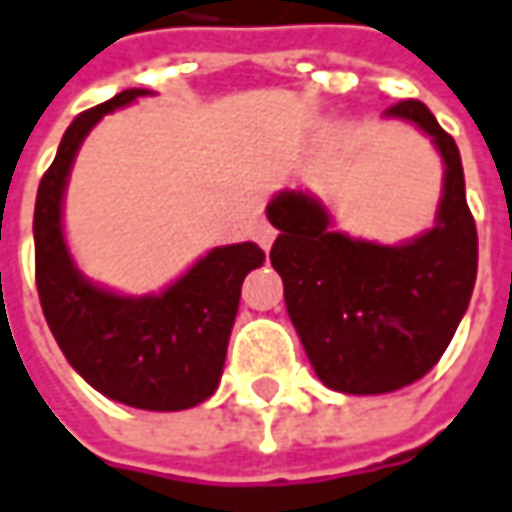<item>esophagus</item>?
Returning <instances> with one entry per match:
<instances>
[{
  "label": "esophagus",
  "instance_id": "34e87169",
  "mask_svg": "<svg viewBox=\"0 0 512 512\" xmlns=\"http://www.w3.org/2000/svg\"><path fill=\"white\" fill-rule=\"evenodd\" d=\"M274 238H277V232H274V226L272 223H266V221H260L257 223V240H260V246L269 252L272 249V243Z\"/></svg>",
  "mask_w": 512,
  "mask_h": 512
}]
</instances>
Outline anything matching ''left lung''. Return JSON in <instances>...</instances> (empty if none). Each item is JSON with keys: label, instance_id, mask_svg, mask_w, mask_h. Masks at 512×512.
Here are the masks:
<instances>
[{"label": "left lung", "instance_id": "left-lung-1", "mask_svg": "<svg viewBox=\"0 0 512 512\" xmlns=\"http://www.w3.org/2000/svg\"><path fill=\"white\" fill-rule=\"evenodd\" d=\"M431 135L445 164L436 223L425 235L382 246L334 232L309 192H280L266 215L286 309L314 374L340 394H388L422 379L467 311L479 238L467 209L459 147L416 98L385 110Z\"/></svg>", "mask_w": 512, "mask_h": 512}]
</instances>
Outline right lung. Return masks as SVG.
Here are the masks:
<instances>
[{
    "label": "right lung",
    "mask_w": 512,
    "mask_h": 512,
    "mask_svg": "<svg viewBox=\"0 0 512 512\" xmlns=\"http://www.w3.org/2000/svg\"><path fill=\"white\" fill-rule=\"evenodd\" d=\"M141 96L150 90H124L67 127L36 195V289L62 354L98 394L141 411H184L215 394L243 277L266 255L257 243L218 246L169 289L147 297L101 289L76 269L62 232L70 167L101 115Z\"/></svg>",
    "instance_id": "obj_1"
}]
</instances>
